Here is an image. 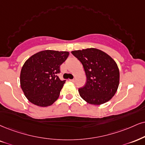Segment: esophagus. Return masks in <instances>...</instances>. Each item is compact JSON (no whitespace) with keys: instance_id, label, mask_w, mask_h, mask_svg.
<instances>
[{"instance_id":"34e87169","label":"esophagus","mask_w":145,"mask_h":145,"mask_svg":"<svg viewBox=\"0 0 145 145\" xmlns=\"http://www.w3.org/2000/svg\"><path fill=\"white\" fill-rule=\"evenodd\" d=\"M69 81L71 82H72V83H74V82H75V80L74 79H70Z\"/></svg>"}]
</instances>
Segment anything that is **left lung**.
<instances>
[{
	"label": "left lung",
	"mask_w": 145,
	"mask_h": 145,
	"mask_svg": "<svg viewBox=\"0 0 145 145\" xmlns=\"http://www.w3.org/2000/svg\"><path fill=\"white\" fill-rule=\"evenodd\" d=\"M83 64L87 83L78 89L80 96L89 104L101 105L110 101L117 91L120 72L112 57L96 48L72 51Z\"/></svg>",
	"instance_id": "obj_1"
}]
</instances>
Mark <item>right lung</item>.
I'll use <instances>...</instances> for the list:
<instances>
[{
	"mask_svg": "<svg viewBox=\"0 0 145 145\" xmlns=\"http://www.w3.org/2000/svg\"><path fill=\"white\" fill-rule=\"evenodd\" d=\"M69 55V52L47 50L26 60L21 71L20 84L30 102L48 107L58 99L66 81H61L57 75L60 72V65Z\"/></svg>",
	"mask_w": 145,
	"mask_h": 145,
	"instance_id": "obj_1",
	"label": "right lung"
}]
</instances>
